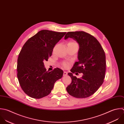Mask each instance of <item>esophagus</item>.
<instances>
[{
  "label": "esophagus",
  "instance_id": "obj_1",
  "mask_svg": "<svg viewBox=\"0 0 124 124\" xmlns=\"http://www.w3.org/2000/svg\"><path fill=\"white\" fill-rule=\"evenodd\" d=\"M67 74H68V73H67V72H66V71H64V73H63V76H66Z\"/></svg>",
  "mask_w": 124,
  "mask_h": 124
}]
</instances>
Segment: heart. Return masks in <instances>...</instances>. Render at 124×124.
I'll list each match as a JSON object with an SVG mask.
<instances>
[{"instance_id": "heart-1", "label": "heart", "mask_w": 124, "mask_h": 124, "mask_svg": "<svg viewBox=\"0 0 124 124\" xmlns=\"http://www.w3.org/2000/svg\"><path fill=\"white\" fill-rule=\"evenodd\" d=\"M70 42L75 43V42H73V41H71V42ZM62 65H63V66L65 68H67V67H68V63H63L62 64Z\"/></svg>"}]
</instances>
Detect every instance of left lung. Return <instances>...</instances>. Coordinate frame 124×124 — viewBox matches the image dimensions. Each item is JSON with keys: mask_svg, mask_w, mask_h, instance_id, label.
Wrapping results in <instances>:
<instances>
[{"mask_svg": "<svg viewBox=\"0 0 124 124\" xmlns=\"http://www.w3.org/2000/svg\"><path fill=\"white\" fill-rule=\"evenodd\" d=\"M72 38L79 44L78 61L76 62L68 75L71 83L66 89L77 98H85L94 94L104 82L106 71V56L98 40L84 31L69 32L65 39ZM75 72L83 74L80 78L73 75Z\"/></svg>", "mask_w": 124, "mask_h": 124, "instance_id": "1", "label": "left lung"}]
</instances>
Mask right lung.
<instances>
[{"label": "right lung", "mask_w": 124, "mask_h": 124, "mask_svg": "<svg viewBox=\"0 0 124 124\" xmlns=\"http://www.w3.org/2000/svg\"><path fill=\"white\" fill-rule=\"evenodd\" d=\"M66 32L42 30L29 39L23 46L17 60V78L24 92L34 99L48 96L63 71L55 68L47 71L44 61H48L55 44Z\"/></svg>", "instance_id": "right-lung-1"}]
</instances>
